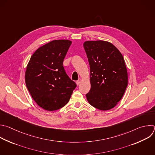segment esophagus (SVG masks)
<instances>
[{
	"label": "esophagus",
	"mask_w": 155,
	"mask_h": 155,
	"mask_svg": "<svg viewBox=\"0 0 155 155\" xmlns=\"http://www.w3.org/2000/svg\"><path fill=\"white\" fill-rule=\"evenodd\" d=\"M80 82H81V79L80 78H79L77 81H76V84H77V85H79L80 84Z\"/></svg>",
	"instance_id": "1"
}]
</instances>
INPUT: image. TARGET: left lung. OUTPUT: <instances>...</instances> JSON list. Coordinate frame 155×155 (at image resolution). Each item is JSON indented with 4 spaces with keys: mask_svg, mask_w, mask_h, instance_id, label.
Masks as SVG:
<instances>
[{
    "mask_svg": "<svg viewBox=\"0 0 155 155\" xmlns=\"http://www.w3.org/2000/svg\"><path fill=\"white\" fill-rule=\"evenodd\" d=\"M83 46L90 66L91 86L86 98L94 108L110 110L122 99L128 85L124 58L108 41H87Z\"/></svg>",
    "mask_w": 155,
    "mask_h": 155,
    "instance_id": "1",
    "label": "left lung"
}]
</instances>
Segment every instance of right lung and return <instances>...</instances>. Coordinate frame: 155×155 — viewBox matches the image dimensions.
I'll return each instance as SVG.
<instances>
[{"label": "right lung", "instance_id": "1", "mask_svg": "<svg viewBox=\"0 0 155 155\" xmlns=\"http://www.w3.org/2000/svg\"><path fill=\"white\" fill-rule=\"evenodd\" d=\"M72 41L54 40L38 48L27 64V87L38 106L53 111L65 106L75 83L66 74L63 63Z\"/></svg>", "mask_w": 155, "mask_h": 155}]
</instances>
